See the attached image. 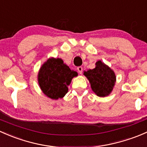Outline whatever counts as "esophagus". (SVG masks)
<instances>
[{
    "instance_id": "esophagus-1",
    "label": "esophagus",
    "mask_w": 147,
    "mask_h": 147,
    "mask_svg": "<svg viewBox=\"0 0 147 147\" xmlns=\"http://www.w3.org/2000/svg\"><path fill=\"white\" fill-rule=\"evenodd\" d=\"M77 70H78V73H79L80 74H81L83 72V67L82 66H78V67L77 68Z\"/></svg>"
}]
</instances>
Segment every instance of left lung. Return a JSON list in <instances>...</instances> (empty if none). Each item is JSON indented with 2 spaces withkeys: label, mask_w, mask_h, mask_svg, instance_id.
Wrapping results in <instances>:
<instances>
[{
  "label": "left lung",
  "mask_w": 147,
  "mask_h": 147,
  "mask_svg": "<svg viewBox=\"0 0 147 147\" xmlns=\"http://www.w3.org/2000/svg\"><path fill=\"white\" fill-rule=\"evenodd\" d=\"M84 74L88 79L93 91L98 96H107L113 91L116 81L115 74L101 61L96 63V68L84 71Z\"/></svg>",
  "instance_id": "8db88e82"
}]
</instances>
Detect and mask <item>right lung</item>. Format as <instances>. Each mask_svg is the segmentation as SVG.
I'll return each instance as SVG.
<instances>
[{
	"label": "right lung",
	"mask_w": 147,
	"mask_h": 147,
	"mask_svg": "<svg viewBox=\"0 0 147 147\" xmlns=\"http://www.w3.org/2000/svg\"><path fill=\"white\" fill-rule=\"evenodd\" d=\"M78 73L71 70L59 58H49L41 66L38 73V83L45 96L51 99L62 98L68 92V86Z\"/></svg>",
	"instance_id": "add662e5"
}]
</instances>
